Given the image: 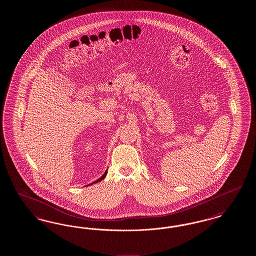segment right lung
<instances>
[{"label": "right lung", "mask_w": 256, "mask_h": 256, "mask_svg": "<svg viewBox=\"0 0 256 256\" xmlns=\"http://www.w3.org/2000/svg\"><path fill=\"white\" fill-rule=\"evenodd\" d=\"M106 174H108V170H106V172H104V174H102V176H100V178H98V180H96V182H94L90 183V184H88V185H87V186H89V185H92V184H95V183L100 182V180H104V178H106Z\"/></svg>", "instance_id": "right-lung-1"}]
</instances>
